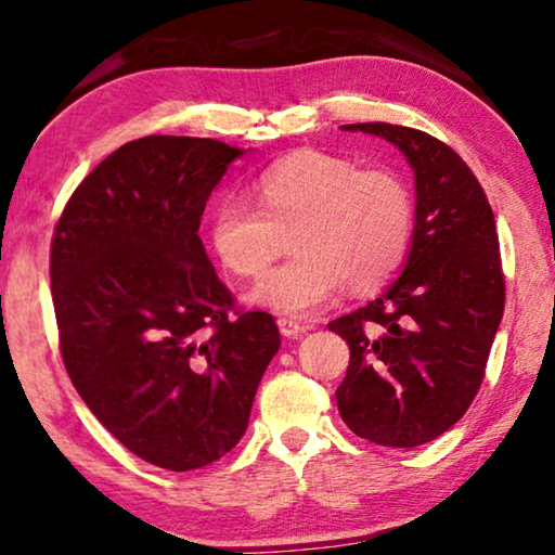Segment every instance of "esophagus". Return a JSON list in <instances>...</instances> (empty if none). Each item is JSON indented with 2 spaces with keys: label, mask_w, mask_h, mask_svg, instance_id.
<instances>
[{
  "label": "esophagus",
  "mask_w": 555,
  "mask_h": 555,
  "mask_svg": "<svg viewBox=\"0 0 555 555\" xmlns=\"http://www.w3.org/2000/svg\"><path fill=\"white\" fill-rule=\"evenodd\" d=\"M276 323H279L281 336H286V338H296V336H301V333H306V325L294 321V319H279Z\"/></svg>",
  "instance_id": "esophagus-1"
}]
</instances>
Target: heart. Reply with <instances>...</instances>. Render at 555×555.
<instances>
[{"label": "heart", "mask_w": 555, "mask_h": 555, "mask_svg": "<svg viewBox=\"0 0 555 555\" xmlns=\"http://www.w3.org/2000/svg\"><path fill=\"white\" fill-rule=\"evenodd\" d=\"M261 210L222 197L209 242L224 269L257 279L292 234L298 254L261 281L249 301L301 319L328 304L343 281L350 292L383 286L408 257L415 230L410 188L390 170H360L348 157L298 151L261 172Z\"/></svg>", "instance_id": "obj_1"}]
</instances>
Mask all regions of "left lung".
Segmentation results:
<instances>
[{
	"label": "left lung",
	"instance_id": "1",
	"mask_svg": "<svg viewBox=\"0 0 555 555\" xmlns=\"http://www.w3.org/2000/svg\"><path fill=\"white\" fill-rule=\"evenodd\" d=\"M400 147L415 170V234L402 274L363 309L331 321L348 343L338 412L358 437L417 447L447 433L477 395L504 315L494 212L469 165L442 140L353 122Z\"/></svg>",
	"mask_w": 555,
	"mask_h": 555
}]
</instances>
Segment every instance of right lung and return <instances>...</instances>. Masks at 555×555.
I'll use <instances>...</instances> for the list:
<instances>
[{
    "label": "right lung",
    "mask_w": 555,
    "mask_h": 555,
    "mask_svg": "<svg viewBox=\"0 0 555 555\" xmlns=\"http://www.w3.org/2000/svg\"><path fill=\"white\" fill-rule=\"evenodd\" d=\"M242 155L212 138L130 140L74 190L51 240L74 388L122 447L170 472L240 442L281 346L269 313L236 309L197 234Z\"/></svg>",
    "instance_id": "add662e5"
}]
</instances>
